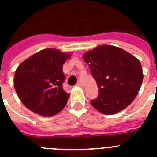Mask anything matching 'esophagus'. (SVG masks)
<instances>
[{"label":"esophagus","mask_w":157,"mask_h":157,"mask_svg":"<svg viewBox=\"0 0 157 157\" xmlns=\"http://www.w3.org/2000/svg\"><path fill=\"white\" fill-rule=\"evenodd\" d=\"M76 86H82V82H77V84H76Z\"/></svg>","instance_id":"esophagus-1"}]
</instances>
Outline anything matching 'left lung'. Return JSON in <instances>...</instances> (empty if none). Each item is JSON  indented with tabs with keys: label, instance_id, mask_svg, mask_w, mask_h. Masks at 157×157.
Listing matches in <instances>:
<instances>
[{
	"label": "left lung",
	"instance_id": "left-lung-1",
	"mask_svg": "<svg viewBox=\"0 0 157 157\" xmlns=\"http://www.w3.org/2000/svg\"><path fill=\"white\" fill-rule=\"evenodd\" d=\"M98 87L92 107L103 114L124 110L138 94L143 82L141 64L127 51L113 45H101L83 55Z\"/></svg>",
	"mask_w": 157,
	"mask_h": 157
}]
</instances>
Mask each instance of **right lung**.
I'll use <instances>...</instances> for the list:
<instances>
[{
    "instance_id": "obj_1",
    "label": "right lung",
    "mask_w": 157,
    "mask_h": 157,
    "mask_svg": "<svg viewBox=\"0 0 157 157\" xmlns=\"http://www.w3.org/2000/svg\"><path fill=\"white\" fill-rule=\"evenodd\" d=\"M71 55L56 48H46L19 65L14 87L26 108L44 117L55 115L65 108L70 94L62 87L65 79L62 67Z\"/></svg>"
}]
</instances>
